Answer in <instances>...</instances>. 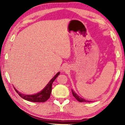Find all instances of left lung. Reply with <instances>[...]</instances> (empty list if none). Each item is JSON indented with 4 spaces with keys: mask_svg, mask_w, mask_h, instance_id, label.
I'll return each mask as SVG.
<instances>
[{
    "mask_svg": "<svg viewBox=\"0 0 125 125\" xmlns=\"http://www.w3.org/2000/svg\"><path fill=\"white\" fill-rule=\"evenodd\" d=\"M71 91H72V93H73V97H75L76 99L77 100L78 102H91V101H89V100H86L85 99H84L83 98H82L81 97H80L79 96V95H78L76 93L74 92L73 90H71Z\"/></svg>",
    "mask_w": 125,
    "mask_h": 125,
    "instance_id": "left-lung-1",
    "label": "left lung"
}]
</instances>
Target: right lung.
I'll use <instances>...</instances> for the list:
<instances>
[{
    "instance_id": "right-lung-1",
    "label": "right lung",
    "mask_w": 125,
    "mask_h": 125,
    "mask_svg": "<svg viewBox=\"0 0 125 125\" xmlns=\"http://www.w3.org/2000/svg\"><path fill=\"white\" fill-rule=\"evenodd\" d=\"M60 72H58L56 75L54 77H53L51 80L49 81L46 87L42 90L41 91L38 93V94H32V95H26L22 94H20L19 92H18L14 87L15 91L17 92L18 94L22 98L26 100L30 101L32 102H45L49 99L50 94L52 92V84L53 82L55 81V79L57 78V77L60 75Z\"/></svg>"
}]
</instances>
